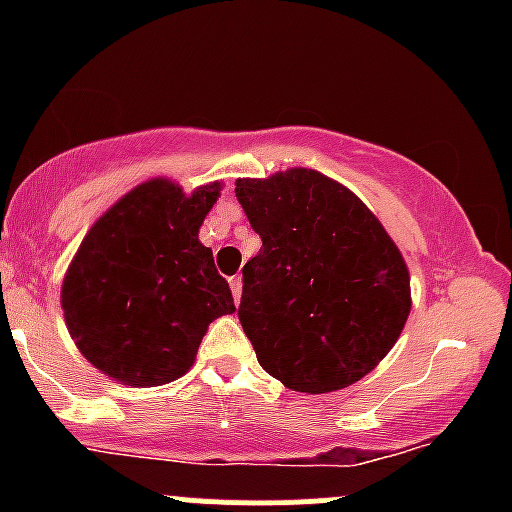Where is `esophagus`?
<instances>
[{"mask_svg": "<svg viewBox=\"0 0 512 512\" xmlns=\"http://www.w3.org/2000/svg\"><path fill=\"white\" fill-rule=\"evenodd\" d=\"M230 287H232V297H235V302H240V297H242V277L240 275L230 277Z\"/></svg>", "mask_w": 512, "mask_h": 512, "instance_id": "34e87169", "label": "esophagus"}]
</instances>
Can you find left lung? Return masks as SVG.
I'll use <instances>...</instances> for the list:
<instances>
[{
	"label": "left lung",
	"instance_id": "8db88e82",
	"mask_svg": "<svg viewBox=\"0 0 512 512\" xmlns=\"http://www.w3.org/2000/svg\"><path fill=\"white\" fill-rule=\"evenodd\" d=\"M262 247L242 267L237 317L262 369L292 391L329 394L391 352L411 312V277L359 198L312 168L237 178Z\"/></svg>",
	"mask_w": 512,
	"mask_h": 512
}]
</instances>
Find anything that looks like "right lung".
<instances>
[{"mask_svg": "<svg viewBox=\"0 0 512 512\" xmlns=\"http://www.w3.org/2000/svg\"><path fill=\"white\" fill-rule=\"evenodd\" d=\"M220 183L185 193L151 178L118 198L81 240L61 309L76 349L133 389L168 384L195 364L210 322L235 312L213 250L198 240Z\"/></svg>", "mask_w": 512, "mask_h": 512, "instance_id": "right-lung-1", "label": "right lung"}]
</instances>
